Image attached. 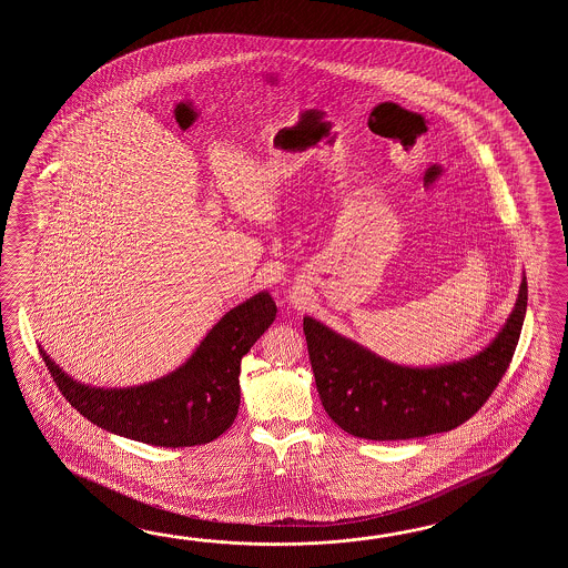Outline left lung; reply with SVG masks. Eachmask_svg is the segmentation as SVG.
<instances>
[{"label":"left lung","instance_id":"1","mask_svg":"<svg viewBox=\"0 0 568 568\" xmlns=\"http://www.w3.org/2000/svg\"><path fill=\"white\" fill-rule=\"evenodd\" d=\"M528 306L521 274L506 323L481 351L440 365H402L379 357L313 316L304 335L314 382L331 420L367 440H406L448 433L469 420L491 396L518 345Z\"/></svg>","mask_w":568,"mask_h":568}]
</instances>
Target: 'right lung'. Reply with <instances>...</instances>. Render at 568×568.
<instances>
[{"label":"right lung","mask_w":568,"mask_h":568,"mask_svg":"<svg viewBox=\"0 0 568 568\" xmlns=\"http://www.w3.org/2000/svg\"><path fill=\"white\" fill-rule=\"evenodd\" d=\"M276 313L270 292H257L223 314L174 372L140 386L81 384L42 347L40 353L62 396L99 428L154 447H194L215 440L235 420L242 357Z\"/></svg>","instance_id":"right-lung-1"}]
</instances>
